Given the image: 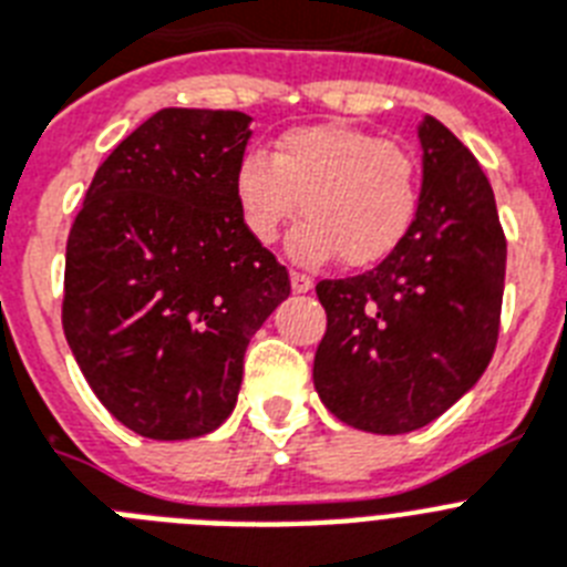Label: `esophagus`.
<instances>
[{"instance_id": "1", "label": "esophagus", "mask_w": 567, "mask_h": 567, "mask_svg": "<svg viewBox=\"0 0 567 567\" xmlns=\"http://www.w3.org/2000/svg\"><path fill=\"white\" fill-rule=\"evenodd\" d=\"M291 288L293 293H308L313 288V279L306 274H299V270H291Z\"/></svg>"}]
</instances>
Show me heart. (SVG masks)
I'll return each mask as SVG.
<instances>
[{
	"instance_id": "obj_1",
	"label": "heart",
	"mask_w": 567,
	"mask_h": 567,
	"mask_svg": "<svg viewBox=\"0 0 567 567\" xmlns=\"http://www.w3.org/2000/svg\"><path fill=\"white\" fill-rule=\"evenodd\" d=\"M236 202L256 241L270 245L293 218L299 261L340 256L365 268L406 236L417 207V164L403 146L374 132L320 123L285 132L274 155L250 152L236 169Z\"/></svg>"
}]
</instances>
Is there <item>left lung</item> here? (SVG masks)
<instances>
[{
	"mask_svg": "<svg viewBox=\"0 0 567 567\" xmlns=\"http://www.w3.org/2000/svg\"><path fill=\"white\" fill-rule=\"evenodd\" d=\"M421 195L401 245L378 268L322 279L328 328L313 386L354 430L403 435L444 415L496 351L507 241L478 161L426 114Z\"/></svg>",
	"mask_w": 567,
	"mask_h": 567,
	"instance_id": "1",
	"label": "left lung"
}]
</instances>
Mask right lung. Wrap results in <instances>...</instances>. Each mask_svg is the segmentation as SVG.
I'll return each instance as SVG.
<instances>
[{
  "label": "right lung",
  "instance_id": "add662e5",
  "mask_svg": "<svg viewBox=\"0 0 567 567\" xmlns=\"http://www.w3.org/2000/svg\"><path fill=\"white\" fill-rule=\"evenodd\" d=\"M250 121L155 112L100 164L69 233V349L100 403L152 441L230 417L247 342L291 293L236 202Z\"/></svg>",
  "mask_w": 567,
  "mask_h": 567
}]
</instances>
